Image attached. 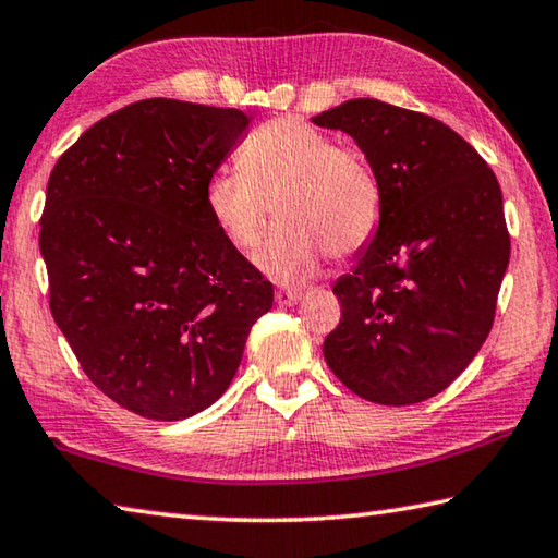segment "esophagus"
Segmentation results:
<instances>
[{
  "mask_svg": "<svg viewBox=\"0 0 558 558\" xmlns=\"http://www.w3.org/2000/svg\"><path fill=\"white\" fill-rule=\"evenodd\" d=\"M274 299H277L279 306H294L301 301V291L296 289H279L277 294H274Z\"/></svg>",
  "mask_w": 558,
  "mask_h": 558,
  "instance_id": "obj_1",
  "label": "esophagus"
}]
</instances>
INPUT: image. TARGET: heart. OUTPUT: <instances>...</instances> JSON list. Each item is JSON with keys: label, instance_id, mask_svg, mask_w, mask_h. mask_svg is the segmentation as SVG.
Listing matches in <instances>:
<instances>
[{"label": "heart", "instance_id": "b5f03b06", "mask_svg": "<svg viewBox=\"0 0 558 558\" xmlns=\"http://www.w3.org/2000/svg\"><path fill=\"white\" fill-rule=\"evenodd\" d=\"M203 203L240 252L259 242L277 205L281 225L254 262L279 284L314 277L326 252L340 259L363 250L383 220V185L365 156L294 117L254 132L240 169L222 166L208 175Z\"/></svg>", "mask_w": 558, "mask_h": 558}]
</instances>
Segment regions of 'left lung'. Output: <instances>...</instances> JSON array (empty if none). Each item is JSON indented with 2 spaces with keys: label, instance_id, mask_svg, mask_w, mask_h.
Listing matches in <instances>:
<instances>
[{
  "label": "left lung",
  "instance_id": "1",
  "mask_svg": "<svg viewBox=\"0 0 558 558\" xmlns=\"http://www.w3.org/2000/svg\"><path fill=\"white\" fill-rule=\"evenodd\" d=\"M350 134L383 185V220L336 281L343 316L324 357L350 392L404 407L471 365L510 264L490 166L434 117L357 97L311 120Z\"/></svg>",
  "mask_w": 558,
  "mask_h": 558
}]
</instances>
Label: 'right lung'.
Instances as JSON below:
<instances>
[{
	"label": "right lung",
	"instance_id": "add662e5",
	"mask_svg": "<svg viewBox=\"0 0 558 558\" xmlns=\"http://www.w3.org/2000/svg\"><path fill=\"white\" fill-rule=\"evenodd\" d=\"M232 107L151 97L95 122L46 189L51 314L90 383L179 422L230 387L271 281L205 213V181L250 126Z\"/></svg>",
	"mask_w": 558,
	"mask_h": 558
}]
</instances>
